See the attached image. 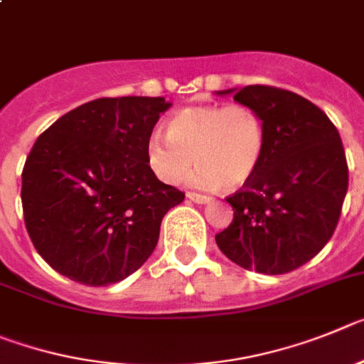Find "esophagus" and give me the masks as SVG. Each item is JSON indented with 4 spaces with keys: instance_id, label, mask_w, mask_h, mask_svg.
Returning <instances> with one entry per match:
<instances>
[{
    "instance_id": "34e87169",
    "label": "esophagus",
    "mask_w": 364,
    "mask_h": 364,
    "mask_svg": "<svg viewBox=\"0 0 364 364\" xmlns=\"http://www.w3.org/2000/svg\"><path fill=\"white\" fill-rule=\"evenodd\" d=\"M186 198H188L192 203H198V205H206V203L212 201V198H208V196L194 194V192H188V194H186Z\"/></svg>"
}]
</instances>
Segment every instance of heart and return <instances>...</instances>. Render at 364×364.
Masks as SVG:
<instances>
[{
	"instance_id": "obj_1",
	"label": "heart",
	"mask_w": 364,
	"mask_h": 364,
	"mask_svg": "<svg viewBox=\"0 0 364 364\" xmlns=\"http://www.w3.org/2000/svg\"><path fill=\"white\" fill-rule=\"evenodd\" d=\"M267 149L259 114L245 105L186 107L166 121V136L154 132L146 161L158 179L178 185L192 166L190 183L206 190H237L255 176Z\"/></svg>"
}]
</instances>
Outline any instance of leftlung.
<instances>
[{
  "label": "left lung",
  "mask_w": 364,
  "mask_h": 364,
  "mask_svg": "<svg viewBox=\"0 0 364 364\" xmlns=\"http://www.w3.org/2000/svg\"><path fill=\"white\" fill-rule=\"evenodd\" d=\"M263 119L267 149L254 178L227 198L230 227L219 250L245 270L277 276L310 261L328 243L348 190L341 137L319 107L264 85L218 90Z\"/></svg>",
  "instance_id": "left-lung-1"
}]
</instances>
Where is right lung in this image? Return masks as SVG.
<instances>
[{"label":"right lung","mask_w":364,"mask_h":364,"mask_svg":"<svg viewBox=\"0 0 364 364\" xmlns=\"http://www.w3.org/2000/svg\"><path fill=\"white\" fill-rule=\"evenodd\" d=\"M170 107L165 97H100L36 139L21 174L23 215L38 254L61 276L107 287L150 257L163 215L185 199L146 161Z\"/></svg>","instance_id":"right-lung-1"}]
</instances>
